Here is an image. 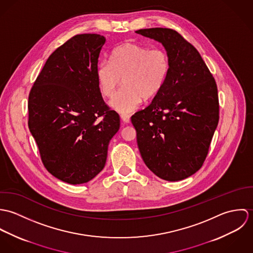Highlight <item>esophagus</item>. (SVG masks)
I'll use <instances>...</instances> for the list:
<instances>
[{
    "label": "esophagus",
    "mask_w": 253,
    "mask_h": 253,
    "mask_svg": "<svg viewBox=\"0 0 253 253\" xmlns=\"http://www.w3.org/2000/svg\"><path fill=\"white\" fill-rule=\"evenodd\" d=\"M121 119L123 120L124 123H126V124L130 122V117L127 114H122L121 115Z\"/></svg>",
    "instance_id": "1"
}]
</instances>
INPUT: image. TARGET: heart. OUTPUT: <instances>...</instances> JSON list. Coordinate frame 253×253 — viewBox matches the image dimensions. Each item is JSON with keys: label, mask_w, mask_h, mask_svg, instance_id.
<instances>
[{"label": "heart", "mask_w": 253, "mask_h": 253, "mask_svg": "<svg viewBox=\"0 0 253 253\" xmlns=\"http://www.w3.org/2000/svg\"><path fill=\"white\" fill-rule=\"evenodd\" d=\"M169 72L167 52L136 42H125L115 47L110 62L98 63L96 76L102 94L111 97L122 78L124 85L110 101V106L119 113H131L143 100L154 97L163 88Z\"/></svg>", "instance_id": "b5f03b06"}]
</instances>
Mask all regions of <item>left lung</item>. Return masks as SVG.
<instances>
[{"mask_svg":"<svg viewBox=\"0 0 253 253\" xmlns=\"http://www.w3.org/2000/svg\"><path fill=\"white\" fill-rule=\"evenodd\" d=\"M163 44L167 81L152 103L131 117L147 168L167 181L183 180L203 166L219 121L216 83L199 51L169 28L135 31Z\"/></svg>","mask_w":253,"mask_h":253,"instance_id":"1","label":"left lung"}]
</instances>
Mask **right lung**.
Here are the masks:
<instances>
[{"instance_id":"add662e5","label":"right lung","mask_w":253,"mask_h":253,"mask_svg":"<svg viewBox=\"0 0 253 253\" xmlns=\"http://www.w3.org/2000/svg\"><path fill=\"white\" fill-rule=\"evenodd\" d=\"M105 42L98 34L68 40L47 58L29 94L28 126L42 164L72 185L103 169L109 142L120 128V116L103 101L96 76Z\"/></svg>"}]
</instances>
